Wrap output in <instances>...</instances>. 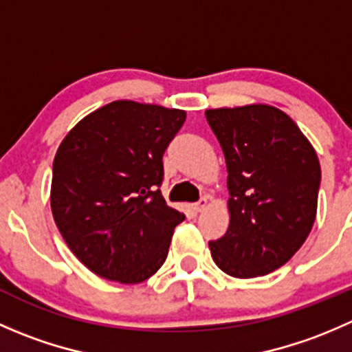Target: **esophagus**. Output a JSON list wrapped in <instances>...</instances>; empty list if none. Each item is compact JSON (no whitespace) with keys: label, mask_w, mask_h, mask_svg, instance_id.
<instances>
[{"label":"esophagus","mask_w":352,"mask_h":352,"mask_svg":"<svg viewBox=\"0 0 352 352\" xmlns=\"http://www.w3.org/2000/svg\"><path fill=\"white\" fill-rule=\"evenodd\" d=\"M208 204H209L208 197H202L201 201L196 202V204H192V209H194V211H196V212H201V211H204L206 208H208Z\"/></svg>","instance_id":"1"}]
</instances>
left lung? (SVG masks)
I'll list each match as a JSON object with an SVG mask.
<instances>
[{
  "instance_id": "1",
  "label": "left lung",
  "mask_w": 352,
  "mask_h": 352,
  "mask_svg": "<svg viewBox=\"0 0 352 352\" xmlns=\"http://www.w3.org/2000/svg\"><path fill=\"white\" fill-rule=\"evenodd\" d=\"M228 170L230 226L209 242L226 274L250 279L285 265L317 216L320 162L300 127L265 104L208 109Z\"/></svg>"
}]
</instances>
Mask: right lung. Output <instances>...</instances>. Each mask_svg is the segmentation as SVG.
Here are the masks:
<instances>
[{"instance_id": "add662e5", "label": "right lung", "mask_w": 352, "mask_h": 352, "mask_svg": "<svg viewBox=\"0 0 352 352\" xmlns=\"http://www.w3.org/2000/svg\"><path fill=\"white\" fill-rule=\"evenodd\" d=\"M186 110L116 100L80 120L52 165L51 209L63 239L91 272L138 285L165 262L186 219L160 192L163 153Z\"/></svg>"}]
</instances>
